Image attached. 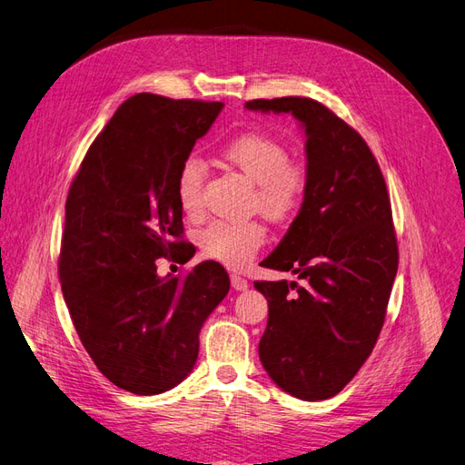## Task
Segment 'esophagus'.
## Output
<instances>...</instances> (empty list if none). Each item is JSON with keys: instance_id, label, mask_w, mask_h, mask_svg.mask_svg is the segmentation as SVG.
Returning a JSON list of instances; mask_svg holds the SVG:
<instances>
[{"instance_id": "esophagus-1", "label": "esophagus", "mask_w": 465, "mask_h": 465, "mask_svg": "<svg viewBox=\"0 0 465 465\" xmlns=\"http://www.w3.org/2000/svg\"><path fill=\"white\" fill-rule=\"evenodd\" d=\"M231 285H232L236 291H246V289H248V281H246L244 277H241V275L232 273V275H231Z\"/></svg>"}]
</instances>
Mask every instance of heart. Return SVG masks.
<instances>
[{
  "mask_svg": "<svg viewBox=\"0 0 465 465\" xmlns=\"http://www.w3.org/2000/svg\"><path fill=\"white\" fill-rule=\"evenodd\" d=\"M221 159L254 184V205L273 223L291 221L299 213L308 192L304 164L289 159V149L279 139L250 132L232 137L221 147ZM205 164L188 157L176 174V198L180 209L190 219L203 213ZM265 242V229L260 223H213L200 234L203 256L227 267L241 270L258 254Z\"/></svg>",
  "mask_w": 465,
  "mask_h": 465,
  "instance_id": "heart-1",
  "label": "heart"
}]
</instances>
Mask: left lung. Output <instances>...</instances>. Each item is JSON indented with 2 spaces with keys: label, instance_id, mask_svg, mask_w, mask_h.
<instances>
[{
  "label": "left lung",
  "instance_id": "8db88e82",
  "mask_svg": "<svg viewBox=\"0 0 465 465\" xmlns=\"http://www.w3.org/2000/svg\"><path fill=\"white\" fill-rule=\"evenodd\" d=\"M292 114L306 135L308 192L283 241L260 265L297 281H256L267 299L260 361L304 401L340 393L372 353L398 273V241L382 171L364 139L304 96L248 101Z\"/></svg>",
  "mask_w": 465,
  "mask_h": 465
}]
</instances>
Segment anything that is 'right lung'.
I'll return each instance as SVG.
<instances>
[{
    "mask_svg": "<svg viewBox=\"0 0 465 465\" xmlns=\"http://www.w3.org/2000/svg\"><path fill=\"white\" fill-rule=\"evenodd\" d=\"M223 103L139 93L96 135L72 182L58 272L83 347L112 384L154 396L184 380L231 281L217 262L159 277L184 241L176 174Z\"/></svg>",
    "mask_w": 465,
    "mask_h": 465,
    "instance_id": "obj_1",
    "label": "right lung"
}]
</instances>
